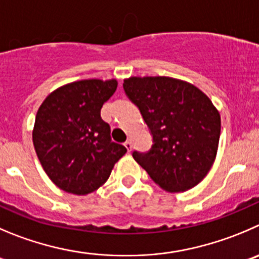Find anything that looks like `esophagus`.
<instances>
[{"instance_id": "1", "label": "esophagus", "mask_w": 259, "mask_h": 259, "mask_svg": "<svg viewBox=\"0 0 259 259\" xmlns=\"http://www.w3.org/2000/svg\"><path fill=\"white\" fill-rule=\"evenodd\" d=\"M123 145H124V147H125V149H127V151H128V152L131 151V149H132V144H131V141H130V140H127V141H125L124 144H123Z\"/></svg>"}]
</instances>
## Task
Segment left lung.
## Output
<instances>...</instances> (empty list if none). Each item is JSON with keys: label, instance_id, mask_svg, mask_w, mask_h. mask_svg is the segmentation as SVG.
<instances>
[{"label": "left lung", "instance_id": "1", "mask_svg": "<svg viewBox=\"0 0 259 259\" xmlns=\"http://www.w3.org/2000/svg\"><path fill=\"white\" fill-rule=\"evenodd\" d=\"M123 89L139 107L152 135L149 152L134 159L168 192L193 188L207 176L218 154L220 113L210 98L187 81L168 76H132Z\"/></svg>", "mask_w": 259, "mask_h": 259}]
</instances>
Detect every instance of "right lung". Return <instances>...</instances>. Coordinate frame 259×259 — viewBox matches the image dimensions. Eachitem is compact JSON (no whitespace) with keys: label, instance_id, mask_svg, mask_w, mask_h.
I'll use <instances>...</instances> for the list:
<instances>
[{"label":"right lung","instance_id":"add662e5","mask_svg":"<svg viewBox=\"0 0 259 259\" xmlns=\"http://www.w3.org/2000/svg\"><path fill=\"white\" fill-rule=\"evenodd\" d=\"M117 86L115 78L66 83L52 91L36 112L34 149L47 176L67 193L97 191L127 152L110 140L109 124L100 117Z\"/></svg>","mask_w":259,"mask_h":259}]
</instances>
